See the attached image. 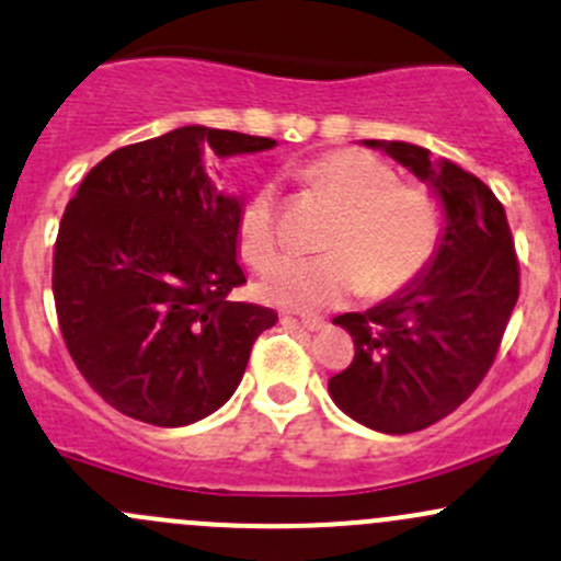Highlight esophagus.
<instances>
[{"instance_id":"34e87169","label":"esophagus","mask_w":561,"mask_h":561,"mask_svg":"<svg viewBox=\"0 0 561 561\" xmlns=\"http://www.w3.org/2000/svg\"><path fill=\"white\" fill-rule=\"evenodd\" d=\"M290 322H298L300 328L306 330H322L325 328V320L322 317H314V314H300V317H287Z\"/></svg>"}]
</instances>
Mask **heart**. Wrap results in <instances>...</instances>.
<instances>
[{
  "mask_svg": "<svg viewBox=\"0 0 561 561\" xmlns=\"http://www.w3.org/2000/svg\"><path fill=\"white\" fill-rule=\"evenodd\" d=\"M300 176L339 206V217L325 239L328 255L276 265L261 282L265 300L298 311L339 306L359 290L370 300H387L430 268L444 236V206L427 185L398 182L387 161L357 147L322 152ZM236 241L252 268H268L279 257L276 198L268 185L241 206Z\"/></svg>",
  "mask_w": 561,
  "mask_h": 561,
  "instance_id": "b5f03b06",
  "label": "heart"
}]
</instances>
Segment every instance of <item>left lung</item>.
I'll return each mask as SVG.
<instances>
[{
    "label": "left lung",
    "instance_id": "left-lung-1",
    "mask_svg": "<svg viewBox=\"0 0 561 561\" xmlns=\"http://www.w3.org/2000/svg\"><path fill=\"white\" fill-rule=\"evenodd\" d=\"M365 145L433 185L446 222L433 263L409 290L335 317L355 359L328 389L355 422L405 435L449 416L492 368L518 300V261L503 204L479 176L430 161V150L409 141Z\"/></svg>",
    "mask_w": 561,
    "mask_h": 561
}]
</instances>
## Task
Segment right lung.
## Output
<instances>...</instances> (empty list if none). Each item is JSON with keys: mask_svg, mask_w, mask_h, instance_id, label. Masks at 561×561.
<instances>
[{"mask_svg": "<svg viewBox=\"0 0 561 561\" xmlns=\"http://www.w3.org/2000/svg\"><path fill=\"white\" fill-rule=\"evenodd\" d=\"M276 141L182 126L99 161L67 204L53 252L64 344L85 381L131 420L182 427L220 409L252 344L276 322L231 300L241 202L206 174L204 156Z\"/></svg>", "mask_w": 561, "mask_h": 561, "instance_id": "1", "label": "right lung"}]
</instances>
